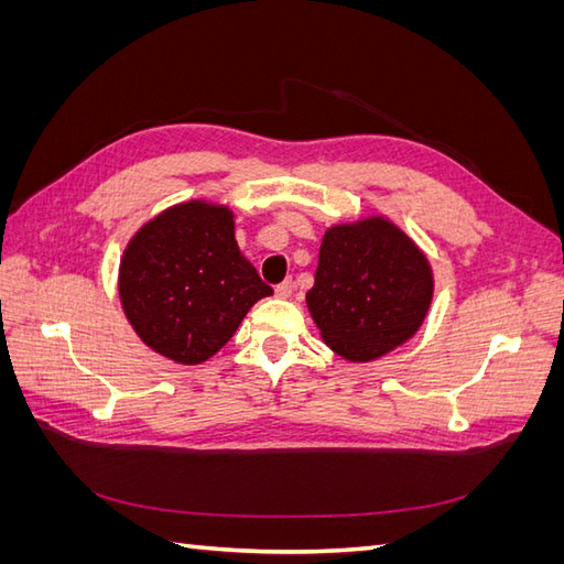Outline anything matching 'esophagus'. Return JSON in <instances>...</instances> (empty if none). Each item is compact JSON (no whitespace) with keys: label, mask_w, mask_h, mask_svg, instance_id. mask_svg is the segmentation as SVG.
<instances>
[{"label":"esophagus","mask_w":564,"mask_h":564,"mask_svg":"<svg viewBox=\"0 0 564 564\" xmlns=\"http://www.w3.org/2000/svg\"><path fill=\"white\" fill-rule=\"evenodd\" d=\"M292 292H294V282L292 280H284V282H280L275 286V296L278 299H289V296H292Z\"/></svg>","instance_id":"1"}]
</instances>
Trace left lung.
<instances>
[{"mask_svg":"<svg viewBox=\"0 0 564 564\" xmlns=\"http://www.w3.org/2000/svg\"><path fill=\"white\" fill-rule=\"evenodd\" d=\"M433 289V268L412 237L386 216H365L324 230L305 303L336 355L371 362L419 332Z\"/></svg>","mask_w":564,"mask_h":564,"instance_id":"8db88e82","label":"left lung"}]
</instances>
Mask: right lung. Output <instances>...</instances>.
I'll return each instance as SVG.
<instances>
[{
	"instance_id": "obj_1",
	"label": "right lung",
	"mask_w": 564,
	"mask_h": 564,
	"mask_svg": "<svg viewBox=\"0 0 564 564\" xmlns=\"http://www.w3.org/2000/svg\"><path fill=\"white\" fill-rule=\"evenodd\" d=\"M117 292L150 350L176 365H199L228 344L251 305L272 289L237 247L232 209L191 199L131 237Z\"/></svg>"
}]
</instances>
